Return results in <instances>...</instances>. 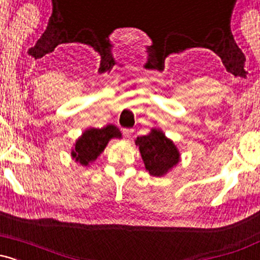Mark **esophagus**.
<instances>
[{
  "instance_id": "1",
  "label": "esophagus",
  "mask_w": 260,
  "mask_h": 260,
  "mask_svg": "<svg viewBox=\"0 0 260 260\" xmlns=\"http://www.w3.org/2000/svg\"><path fill=\"white\" fill-rule=\"evenodd\" d=\"M132 134H133V129H123V136H124V138L129 139L131 137H132Z\"/></svg>"
}]
</instances>
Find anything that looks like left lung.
<instances>
[{
    "mask_svg": "<svg viewBox=\"0 0 260 260\" xmlns=\"http://www.w3.org/2000/svg\"><path fill=\"white\" fill-rule=\"evenodd\" d=\"M136 145H138L147 171L155 177L166 175L180 161V151L161 129L153 128L147 136L138 137Z\"/></svg>",
    "mask_w": 260,
    "mask_h": 260,
    "instance_id": "obj_1",
    "label": "left lung"
}]
</instances>
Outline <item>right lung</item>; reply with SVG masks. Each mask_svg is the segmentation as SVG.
<instances>
[{"label":"right lung","instance_id":"obj_1","mask_svg":"<svg viewBox=\"0 0 260 260\" xmlns=\"http://www.w3.org/2000/svg\"><path fill=\"white\" fill-rule=\"evenodd\" d=\"M121 137L120 129L113 124H107L104 128H88L76 140L72 157L82 166H88L103 153L110 139Z\"/></svg>","mask_w":260,"mask_h":260}]
</instances>
